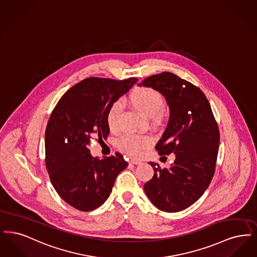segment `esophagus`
<instances>
[{
	"label": "esophagus",
	"mask_w": 257,
	"mask_h": 257,
	"mask_svg": "<svg viewBox=\"0 0 257 257\" xmlns=\"http://www.w3.org/2000/svg\"><path fill=\"white\" fill-rule=\"evenodd\" d=\"M141 163H142V161H141V160H138V159H134V158L130 159V164H134V165H140Z\"/></svg>",
	"instance_id": "obj_1"
}]
</instances>
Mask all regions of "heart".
Segmentation results:
<instances>
[{
	"label": "heart",
	"mask_w": 257,
	"mask_h": 257,
	"mask_svg": "<svg viewBox=\"0 0 257 257\" xmlns=\"http://www.w3.org/2000/svg\"><path fill=\"white\" fill-rule=\"evenodd\" d=\"M127 103L135 110L147 118L159 120L163 116L164 99L157 90L150 87H138L127 98ZM122 107L120 103H113L106 114V123L111 132L119 128V118ZM152 144V138L148 135L125 134L118 140L119 148L130 156L139 157L144 155L146 150Z\"/></svg>",
	"instance_id": "obj_1"
}]
</instances>
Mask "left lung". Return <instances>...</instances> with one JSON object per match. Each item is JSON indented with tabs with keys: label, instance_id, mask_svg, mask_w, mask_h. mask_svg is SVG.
<instances>
[{
	"label": "left lung",
	"instance_id": "1",
	"mask_svg": "<svg viewBox=\"0 0 257 257\" xmlns=\"http://www.w3.org/2000/svg\"><path fill=\"white\" fill-rule=\"evenodd\" d=\"M138 85L165 97L170 118L156 149L160 156L176 155L169 169L149 162L155 174L144 185L146 195L159 210L179 212L198 201L212 180L220 143L218 124L203 92L173 73L151 76Z\"/></svg>",
	"mask_w": 257,
	"mask_h": 257
}]
</instances>
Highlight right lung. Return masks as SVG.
Instances as JSON below:
<instances>
[{
    "label": "right lung",
    "instance_id": "1",
    "mask_svg": "<svg viewBox=\"0 0 257 257\" xmlns=\"http://www.w3.org/2000/svg\"><path fill=\"white\" fill-rule=\"evenodd\" d=\"M137 80L85 78L68 90L51 114L45 134L46 168L57 194L78 210L100 206L128 165L119 153L93 157L88 147L91 139L107 137L108 109Z\"/></svg>",
    "mask_w": 257,
    "mask_h": 257
}]
</instances>
